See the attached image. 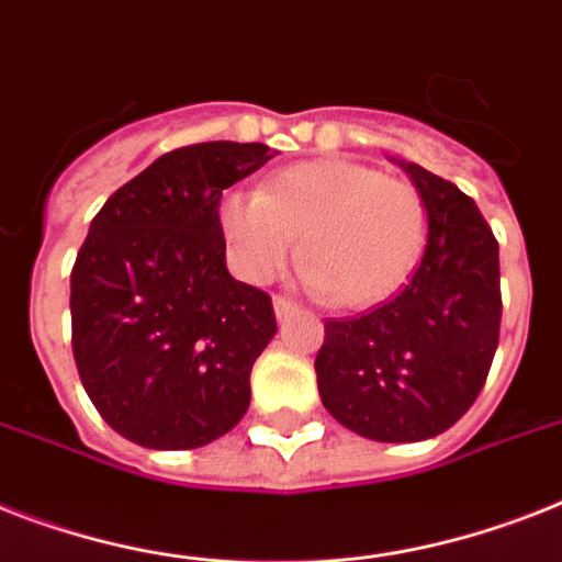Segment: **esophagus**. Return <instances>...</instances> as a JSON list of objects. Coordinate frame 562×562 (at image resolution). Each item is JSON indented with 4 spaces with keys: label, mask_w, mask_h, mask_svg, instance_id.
<instances>
[{
    "label": "esophagus",
    "mask_w": 562,
    "mask_h": 562,
    "mask_svg": "<svg viewBox=\"0 0 562 562\" xmlns=\"http://www.w3.org/2000/svg\"><path fill=\"white\" fill-rule=\"evenodd\" d=\"M300 308H296V303H291V300H285V296H273V314H277V321H289L291 314H296Z\"/></svg>",
    "instance_id": "1"
}]
</instances>
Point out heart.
Here are the masks:
<instances>
[{"instance_id": "heart-1", "label": "heart", "mask_w": 562, "mask_h": 562, "mask_svg": "<svg viewBox=\"0 0 562 562\" xmlns=\"http://www.w3.org/2000/svg\"><path fill=\"white\" fill-rule=\"evenodd\" d=\"M218 227L241 280H271L303 234V280L335 305L367 308L413 273L427 239V207L409 181L326 158L277 172L257 193H227Z\"/></svg>"}]
</instances>
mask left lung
<instances>
[{
  "label": "left lung",
  "instance_id": "1",
  "mask_svg": "<svg viewBox=\"0 0 562 562\" xmlns=\"http://www.w3.org/2000/svg\"><path fill=\"white\" fill-rule=\"evenodd\" d=\"M395 161V158H392ZM427 207V248L398 294L328 321L314 369L323 407L372 441L450 430L485 386L499 344V245L473 199L413 161Z\"/></svg>",
  "mask_w": 562,
  "mask_h": 562
}]
</instances>
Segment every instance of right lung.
Wrapping results in <instances>:
<instances>
[{
	"label": "right lung",
	"instance_id": "add662e5",
	"mask_svg": "<svg viewBox=\"0 0 562 562\" xmlns=\"http://www.w3.org/2000/svg\"><path fill=\"white\" fill-rule=\"evenodd\" d=\"M271 158L236 140L172 149L91 218L71 268V349L123 439L193 450L248 413L250 369L277 317L266 291L227 271L218 202Z\"/></svg>",
	"mask_w": 562,
	"mask_h": 562
}]
</instances>
